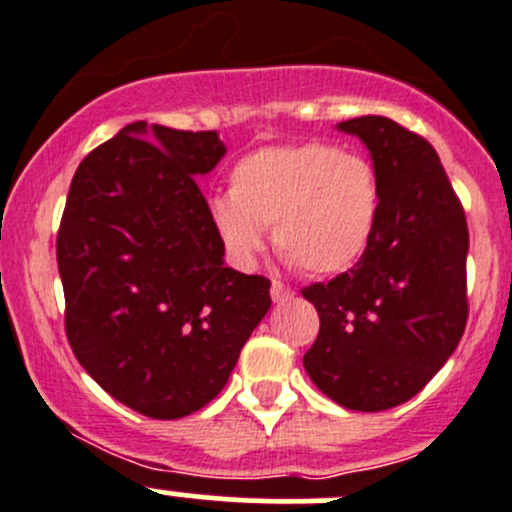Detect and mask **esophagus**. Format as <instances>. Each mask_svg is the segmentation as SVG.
<instances>
[{"label": "esophagus", "mask_w": 512, "mask_h": 512, "mask_svg": "<svg viewBox=\"0 0 512 512\" xmlns=\"http://www.w3.org/2000/svg\"><path fill=\"white\" fill-rule=\"evenodd\" d=\"M270 294H272V299H275V302H287V299L294 297L292 289L285 287V285H282V282H277V280H272Z\"/></svg>", "instance_id": "34e87169"}]
</instances>
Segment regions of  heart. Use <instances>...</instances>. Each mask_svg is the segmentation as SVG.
I'll return each instance as SVG.
<instances>
[{"instance_id":"heart-1","label":"heart","mask_w":512,"mask_h":512,"mask_svg":"<svg viewBox=\"0 0 512 512\" xmlns=\"http://www.w3.org/2000/svg\"><path fill=\"white\" fill-rule=\"evenodd\" d=\"M227 257L247 267L272 245L307 275H337L366 252L379 220V180L364 156L319 141L267 146L230 170V193L208 200Z\"/></svg>"}]
</instances>
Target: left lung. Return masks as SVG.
I'll return each mask as SVG.
<instances>
[{
    "label": "left lung",
    "instance_id": "obj_1",
    "mask_svg": "<svg viewBox=\"0 0 512 512\" xmlns=\"http://www.w3.org/2000/svg\"><path fill=\"white\" fill-rule=\"evenodd\" d=\"M337 128L369 148L379 220L352 270L302 289L319 314L304 369L344 409L386 411L416 396L461 342L466 213L421 136L384 116Z\"/></svg>",
    "mask_w": 512,
    "mask_h": 512
}]
</instances>
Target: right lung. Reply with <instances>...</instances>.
Returning a JSON list of instances; mask_svg holds the SVG:
<instances>
[{"label": "right lung", "mask_w": 512, "mask_h": 512, "mask_svg": "<svg viewBox=\"0 0 512 512\" xmlns=\"http://www.w3.org/2000/svg\"><path fill=\"white\" fill-rule=\"evenodd\" d=\"M215 131L128 123L81 160L56 237L66 337L128 409L183 418L223 391L270 280L225 267L198 175L225 156Z\"/></svg>", "instance_id": "1"}]
</instances>
